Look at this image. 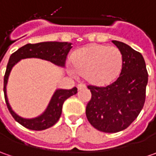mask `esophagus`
I'll return each instance as SVG.
<instances>
[{"label": "esophagus", "instance_id": "esophagus-1", "mask_svg": "<svg viewBox=\"0 0 156 156\" xmlns=\"http://www.w3.org/2000/svg\"><path fill=\"white\" fill-rule=\"evenodd\" d=\"M84 87H86V85H85L84 83H80V84H78V86H77V88H78L79 90H81V89L84 88Z\"/></svg>", "mask_w": 156, "mask_h": 156}]
</instances>
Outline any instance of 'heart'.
<instances>
[{"mask_svg":"<svg viewBox=\"0 0 156 156\" xmlns=\"http://www.w3.org/2000/svg\"><path fill=\"white\" fill-rule=\"evenodd\" d=\"M72 64V74L85 75L86 80L94 85H105L121 73L123 56L116 47L91 44L74 53Z\"/></svg>","mask_w":156,"mask_h":156,"instance_id":"b5f03b06","label":"heart"}]
</instances>
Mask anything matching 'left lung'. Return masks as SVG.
<instances>
[{
    "label": "left lung",
    "instance_id": "left-lung-1",
    "mask_svg": "<svg viewBox=\"0 0 156 156\" xmlns=\"http://www.w3.org/2000/svg\"><path fill=\"white\" fill-rule=\"evenodd\" d=\"M122 52L123 65L119 77L105 87L88 85L92 94L86 115L94 129L105 133L126 129L139 115L146 99L147 71L141 53L112 41Z\"/></svg>",
    "mask_w": 156,
    "mask_h": 156
}]
</instances>
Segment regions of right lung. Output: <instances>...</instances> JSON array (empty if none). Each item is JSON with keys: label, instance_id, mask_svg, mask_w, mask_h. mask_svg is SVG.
<instances>
[{"label": "right lung", "instance_id": "add662e5", "mask_svg": "<svg viewBox=\"0 0 156 156\" xmlns=\"http://www.w3.org/2000/svg\"><path fill=\"white\" fill-rule=\"evenodd\" d=\"M71 44L72 43L59 42V41H47V42H40L35 44L29 43L20 48L17 51H15L11 55L4 75L3 91H4L5 101L10 114L14 117L15 121L22 125L23 127L31 130L39 131L54 126L61 117L64 101L69 97L77 93V88L75 87L72 89H57L53 94L49 104L42 115L32 119H25L19 116L12 110L8 101L6 87H7L8 79L11 69L20 60L25 58H40L42 60L49 61L57 66L64 67L68 54L72 48Z\"/></svg>", "mask_w": 156, "mask_h": 156}]
</instances>
